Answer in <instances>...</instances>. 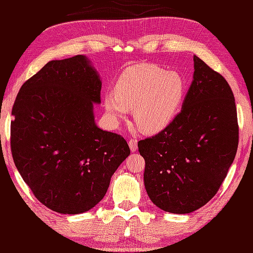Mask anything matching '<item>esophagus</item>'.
Returning a JSON list of instances; mask_svg holds the SVG:
<instances>
[{
    "instance_id": "esophagus-1",
    "label": "esophagus",
    "mask_w": 253,
    "mask_h": 253,
    "mask_svg": "<svg viewBox=\"0 0 253 253\" xmlns=\"http://www.w3.org/2000/svg\"><path fill=\"white\" fill-rule=\"evenodd\" d=\"M128 144H129L131 151L135 152L138 148V140L137 139H130V140L128 141Z\"/></svg>"
}]
</instances>
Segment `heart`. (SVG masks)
<instances>
[{"label":"heart","instance_id":"b5f03b06","mask_svg":"<svg viewBox=\"0 0 253 253\" xmlns=\"http://www.w3.org/2000/svg\"><path fill=\"white\" fill-rule=\"evenodd\" d=\"M185 87V80L178 73L141 64L122 73L115 91L105 94L104 107L114 120L125 117L128 109H133V120L139 129L158 132L173 121Z\"/></svg>","mask_w":253,"mask_h":253}]
</instances>
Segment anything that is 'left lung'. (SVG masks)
Masks as SVG:
<instances>
[{"label": "left lung", "mask_w": 253, "mask_h": 253, "mask_svg": "<svg viewBox=\"0 0 253 253\" xmlns=\"http://www.w3.org/2000/svg\"><path fill=\"white\" fill-rule=\"evenodd\" d=\"M181 111L158 135L138 142L144 187L165 212L196 211L216 195L233 164L239 129L228 83L201 58Z\"/></svg>", "instance_id": "1"}]
</instances>
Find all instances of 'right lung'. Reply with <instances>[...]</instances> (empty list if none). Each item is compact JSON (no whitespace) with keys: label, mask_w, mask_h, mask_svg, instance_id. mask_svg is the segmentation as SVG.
I'll return each mask as SVG.
<instances>
[{"label":"right lung","mask_w":253,"mask_h":253,"mask_svg":"<svg viewBox=\"0 0 253 253\" xmlns=\"http://www.w3.org/2000/svg\"><path fill=\"white\" fill-rule=\"evenodd\" d=\"M102 83L76 55L46 63L21 85L13 105L10 149L24 181L42 204L79 214L98 204L130 154L125 139L95 125Z\"/></svg>","instance_id":"right-lung-1"}]
</instances>
